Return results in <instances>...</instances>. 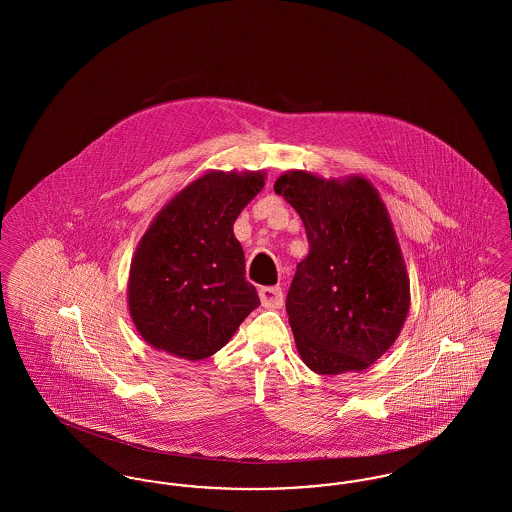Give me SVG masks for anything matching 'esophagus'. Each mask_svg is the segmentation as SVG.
<instances>
[{
	"instance_id": "obj_1",
	"label": "esophagus",
	"mask_w": 512,
	"mask_h": 512,
	"mask_svg": "<svg viewBox=\"0 0 512 512\" xmlns=\"http://www.w3.org/2000/svg\"><path fill=\"white\" fill-rule=\"evenodd\" d=\"M259 297H261L263 307H267V309H280L284 305V293H282L280 286L261 288Z\"/></svg>"
}]
</instances>
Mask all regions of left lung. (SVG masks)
Wrapping results in <instances>:
<instances>
[{"label":"left lung","instance_id":"8db88e82","mask_svg":"<svg viewBox=\"0 0 512 512\" xmlns=\"http://www.w3.org/2000/svg\"><path fill=\"white\" fill-rule=\"evenodd\" d=\"M274 192L303 220L309 255L286 297L297 351L318 374L365 370L397 340L409 276L378 192L361 176L282 174Z\"/></svg>","mask_w":512,"mask_h":512}]
</instances>
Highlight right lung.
Segmentation results:
<instances>
[{"label":"right lung","mask_w":512,"mask_h":512,"mask_svg":"<svg viewBox=\"0 0 512 512\" xmlns=\"http://www.w3.org/2000/svg\"><path fill=\"white\" fill-rule=\"evenodd\" d=\"M263 186V172H207L153 220L128 280L130 315L149 345L211 357L261 305L232 226Z\"/></svg>","instance_id":"right-lung-1"}]
</instances>
